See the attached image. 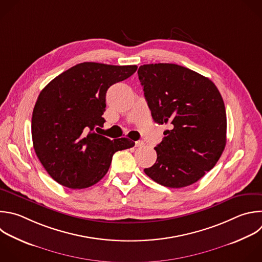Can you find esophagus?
Masks as SVG:
<instances>
[{
	"label": "esophagus",
	"mask_w": 262,
	"mask_h": 262,
	"mask_svg": "<svg viewBox=\"0 0 262 262\" xmlns=\"http://www.w3.org/2000/svg\"><path fill=\"white\" fill-rule=\"evenodd\" d=\"M135 145H136V147H143L145 145V142L142 141V140H139L135 143Z\"/></svg>",
	"instance_id": "34e87169"
}]
</instances>
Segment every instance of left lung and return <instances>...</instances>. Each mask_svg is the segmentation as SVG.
<instances>
[{
	"instance_id": "obj_1",
	"label": "left lung",
	"mask_w": 262,
	"mask_h": 262,
	"mask_svg": "<svg viewBox=\"0 0 262 262\" xmlns=\"http://www.w3.org/2000/svg\"><path fill=\"white\" fill-rule=\"evenodd\" d=\"M138 76L153 120L171 124L145 173L169 188L198 182L226 144V112L218 89L209 78L175 63L143 64Z\"/></svg>"
}]
</instances>
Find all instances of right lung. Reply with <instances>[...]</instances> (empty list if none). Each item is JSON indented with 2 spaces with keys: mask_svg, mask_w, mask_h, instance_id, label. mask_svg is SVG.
Here are the masks:
<instances>
[{
  "mask_svg": "<svg viewBox=\"0 0 262 262\" xmlns=\"http://www.w3.org/2000/svg\"><path fill=\"white\" fill-rule=\"evenodd\" d=\"M137 66L82 62L50 81L40 93L32 117L35 152L50 177L83 189L107 173L113 154L135 146L126 138L97 134L105 123L109 87L130 77Z\"/></svg>",
  "mask_w": 262,
  "mask_h": 262,
  "instance_id": "1",
  "label": "right lung"
}]
</instances>
